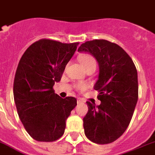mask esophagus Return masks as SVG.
I'll return each instance as SVG.
<instances>
[{"instance_id":"obj_1","label":"esophagus","mask_w":155,"mask_h":155,"mask_svg":"<svg viewBox=\"0 0 155 155\" xmlns=\"http://www.w3.org/2000/svg\"><path fill=\"white\" fill-rule=\"evenodd\" d=\"M77 102H78V104H82V103H84V101L83 99H82V98H78V99H77Z\"/></svg>"}]
</instances>
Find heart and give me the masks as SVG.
<instances>
[{"label":"heart","mask_w":155,"mask_h":155,"mask_svg":"<svg viewBox=\"0 0 155 155\" xmlns=\"http://www.w3.org/2000/svg\"><path fill=\"white\" fill-rule=\"evenodd\" d=\"M80 62H81L82 65L84 66L85 69H87V68L90 67H95L96 68V61L95 59L92 57L91 55H84L80 58ZM85 86L84 85H79L78 88L80 90H84L85 89Z\"/></svg>","instance_id":"heart-1"}]
</instances>
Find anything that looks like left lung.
Segmentation results:
<instances>
[{
  "label": "left lung",
  "mask_w": 155,
  "mask_h": 155,
  "mask_svg": "<svg viewBox=\"0 0 155 155\" xmlns=\"http://www.w3.org/2000/svg\"><path fill=\"white\" fill-rule=\"evenodd\" d=\"M78 51L93 56L99 67L94 89L99 92L101 104L87 102L84 132L93 143H110L122 136L132 120L138 101L137 70L128 53L107 40L86 41Z\"/></svg>",
  "instance_id": "8db88e82"
}]
</instances>
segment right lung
<instances>
[{"instance_id": "1", "label": "right lung", "mask_w": 155, "mask_h": 155, "mask_svg": "<svg viewBox=\"0 0 155 155\" xmlns=\"http://www.w3.org/2000/svg\"><path fill=\"white\" fill-rule=\"evenodd\" d=\"M78 42L35 41L22 56L15 71L13 95L19 119L34 140L53 142L63 136L66 120L77 105L73 97L54 93Z\"/></svg>"}]
</instances>
